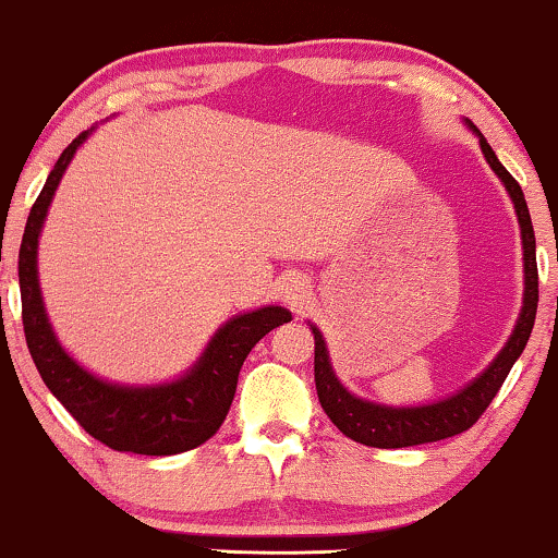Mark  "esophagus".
I'll list each match as a JSON object with an SVG mask.
<instances>
[{"label":"esophagus","instance_id":"obj_1","mask_svg":"<svg viewBox=\"0 0 558 558\" xmlns=\"http://www.w3.org/2000/svg\"><path fill=\"white\" fill-rule=\"evenodd\" d=\"M279 296H281V300H284L292 310H302L304 304H307V300H310L307 281H304L302 277H289V279H284V281H281V287H279Z\"/></svg>","mask_w":558,"mask_h":558}]
</instances>
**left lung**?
Wrapping results in <instances>:
<instances>
[{
  "label": "left lung",
  "mask_w": 558,
  "mask_h": 558,
  "mask_svg": "<svg viewBox=\"0 0 558 558\" xmlns=\"http://www.w3.org/2000/svg\"><path fill=\"white\" fill-rule=\"evenodd\" d=\"M464 126L480 140V149L490 165V170L498 174L502 187L508 190L510 201H513L518 226H521V246H523V304L518 312L515 327L510 338L493 363L472 378L468 386L460 391L447 396V399L418 403V407H388V403H376L361 399L353 391L342 386V380L335 376L330 363V350L315 323H310V330L315 335V386L319 403H323L325 414L330 422L345 434V437L361 441L365 447L378 449H399L426 445V441H439L454 434L468 432L472 424L483 416V411L490 407L495 393L500 391L502 380L508 378L513 363L521 357L525 342L531 338L533 323H536L538 307V269H536V235H533L531 213L525 205L523 190L518 185L513 174L500 165L490 144L472 121L464 119Z\"/></svg>",
  "instance_id": "obj_1"
}]
</instances>
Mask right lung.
<instances>
[{"label":"right lung","mask_w":558,"mask_h":558,"mask_svg":"<svg viewBox=\"0 0 558 558\" xmlns=\"http://www.w3.org/2000/svg\"><path fill=\"white\" fill-rule=\"evenodd\" d=\"M94 132L96 126H90L68 144L29 210L20 246L22 325H25L27 348L45 386L90 437L117 452L151 457L180 454L201 447L220 429L251 348L274 327L289 323L292 312L266 304L233 315L218 327L201 357L182 376L165 384H117L83 368L63 348L50 325L40 289V271H37V246L60 180L73 162L75 151Z\"/></svg>","instance_id":"right-lung-1"}]
</instances>
